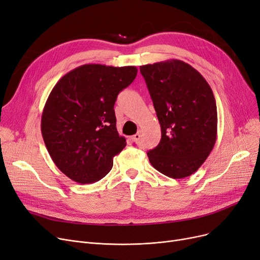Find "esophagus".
<instances>
[{
  "instance_id": "obj_1",
  "label": "esophagus",
  "mask_w": 260,
  "mask_h": 260,
  "mask_svg": "<svg viewBox=\"0 0 260 260\" xmlns=\"http://www.w3.org/2000/svg\"><path fill=\"white\" fill-rule=\"evenodd\" d=\"M140 137H141V131H138V133H137V134L134 135V136H132V137H131V140H132L133 142H138V141H139V139H140Z\"/></svg>"
}]
</instances>
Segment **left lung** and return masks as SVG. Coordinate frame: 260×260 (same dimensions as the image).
Wrapping results in <instances>:
<instances>
[{
	"instance_id": "1",
	"label": "left lung",
	"mask_w": 260,
	"mask_h": 260,
	"mask_svg": "<svg viewBox=\"0 0 260 260\" xmlns=\"http://www.w3.org/2000/svg\"><path fill=\"white\" fill-rule=\"evenodd\" d=\"M161 127L160 143L147 153L151 165L170 178L194 174L217 139L213 90L194 67L181 60L140 66Z\"/></svg>"
}]
</instances>
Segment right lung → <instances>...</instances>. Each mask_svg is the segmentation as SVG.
<instances>
[{"label":"right lung","mask_w":260,"mask_h":260,"mask_svg":"<svg viewBox=\"0 0 260 260\" xmlns=\"http://www.w3.org/2000/svg\"><path fill=\"white\" fill-rule=\"evenodd\" d=\"M136 66L85 64L63 76L45 103L41 132L57 168L86 184L99 181L126 145L116 127L118 93L137 76Z\"/></svg>","instance_id":"1"}]
</instances>
